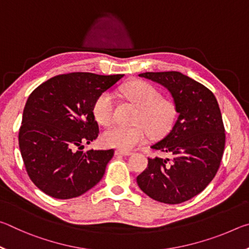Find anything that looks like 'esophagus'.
Returning <instances> with one entry per match:
<instances>
[{
	"mask_svg": "<svg viewBox=\"0 0 249 249\" xmlns=\"http://www.w3.org/2000/svg\"><path fill=\"white\" fill-rule=\"evenodd\" d=\"M115 155H121V156H130L132 153L130 151H126V150H121V149H117L115 150Z\"/></svg>",
	"mask_w": 249,
	"mask_h": 249,
	"instance_id": "1",
	"label": "esophagus"
}]
</instances>
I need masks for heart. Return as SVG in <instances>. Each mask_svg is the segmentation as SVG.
Returning a JSON list of instances; mask_svg holds the SVG:
<instances>
[{
	"label": "heart",
	"instance_id": "b5f03b06",
	"mask_svg": "<svg viewBox=\"0 0 249 249\" xmlns=\"http://www.w3.org/2000/svg\"><path fill=\"white\" fill-rule=\"evenodd\" d=\"M125 98L132 101L140 112L134 126L114 125L105 130L102 141L107 146L121 150H129L144 144L149 132L155 136L165 134L171 127L176 117V107L172 101L161 98L157 88L145 81H133L121 89ZM93 115L101 125L107 126L114 121L115 96L105 91L96 98L93 104Z\"/></svg>",
	"mask_w": 249,
	"mask_h": 249
}]
</instances>
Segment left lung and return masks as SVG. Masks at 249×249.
<instances>
[{"label":"left lung","instance_id":"left-lung-1","mask_svg":"<svg viewBox=\"0 0 249 249\" xmlns=\"http://www.w3.org/2000/svg\"><path fill=\"white\" fill-rule=\"evenodd\" d=\"M140 77L167 88L178 117L166 137L151 146L172 158H148L137 184L156 201L182 203L203 191L220 168L225 147L220 107L212 91L178 71L145 72Z\"/></svg>","mask_w":249,"mask_h":249}]
</instances>
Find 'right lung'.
Instances as JSON below:
<instances>
[{
	"instance_id": "add662e5",
	"label": "right lung",
	"mask_w": 249,
	"mask_h": 249,
	"mask_svg": "<svg viewBox=\"0 0 249 249\" xmlns=\"http://www.w3.org/2000/svg\"><path fill=\"white\" fill-rule=\"evenodd\" d=\"M124 74H59L41 83L25 104L18 145L29 178L41 191L67 200L102 179L114 149H81L99 136L98 96Z\"/></svg>"
}]
</instances>
